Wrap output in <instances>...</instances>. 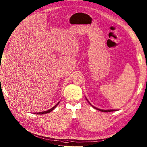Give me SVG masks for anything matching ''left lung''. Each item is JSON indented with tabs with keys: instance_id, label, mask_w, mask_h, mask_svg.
<instances>
[{
	"instance_id": "left-lung-1",
	"label": "left lung",
	"mask_w": 147,
	"mask_h": 147,
	"mask_svg": "<svg viewBox=\"0 0 147 147\" xmlns=\"http://www.w3.org/2000/svg\"><path fill=\"white\" fill-rule=\"evenodd\" d=\"M88 101V100H87ZM89 102V101H88ZM91 105V104H90ZM92 106V105H91ZM94 109H97V110H99V111H102V112H110V111H116V110H101V109H97V108H96V107H95L94 106H92Z\"/></svg>"
}]
</instances>
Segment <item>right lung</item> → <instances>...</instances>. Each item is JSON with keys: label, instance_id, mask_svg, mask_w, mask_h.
<instances>
[{"label": "right lung", "instance_id": "right-lung-1", "mask_svg": "<svg viewBox=\"0 0 147 147\" xmlns=\"http://www.w3.org/2000/svg\"><path fill=\"white\" fill-rule=\"evenodd\" d=\"M59 103V102H57V104H56L53 107H52L51 109H50V110H47V111H43V112H39V113H34V114H37V115H43V114H46V113H50V111H52L53 110H54L55 108H56V107L58 105V104Z\"/></svg>", "mask_w": 147, "mask_h": 147}]
</instances>
